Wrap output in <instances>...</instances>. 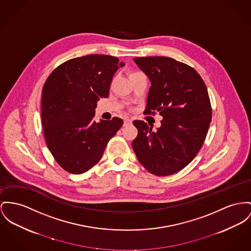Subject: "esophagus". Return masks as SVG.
<instances>
[{
	"instance_id": "esophagus-1",
	"label": "esophagus",
	"mask_w": 251,
	"mask_h": 251,
	"mask_svg": "<svg viewBox=\"0 0 251 251\" xmlns=\"http://www.w3.org/2000/svg\"><path fill=\"white\" fill-rule=\"evenodd\" d=\"M132 124V120H130V119H128V118H126L125 119V121H124V126H128V125H131Z\"/></svg>"
}]
</instances>
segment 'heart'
Masks as SVG:
<instances>
[{"mask_svg": "<svg viewBox=\"0 0 251 251\" xmlns=\"http://www.w3.org/2000/svg\"><path fill=\"white\" fill-rule=\"evenodd\" d=\"M136 73H139V72H133V73H131L130 75H133V74H136Z\"/></svg>", "mask_w": 251, "mask_h": 251, "instance_id": "obj_1", "label": "heart"}]
</instances>
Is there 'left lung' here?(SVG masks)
<instances>
[{"instance_id": "left-lung-1", "label": "left lung", "mask_w": 251, "mask_h": 251, "mask_svg": "<svg viewBox=\"0 0 251 251\" xmlns=\"http://www.w3.org/2000/svg\"><path fill=\"white\" fill-rule=\"evenodd\" d=\"M133 60L151 83L144 113L158 111L163 120L157 130L144 121H134L138 135L132 149L152 174L177 173L195 158L208 131L212 109L206 86L194 68L172 58Z\"/></svg>"}]
</instances>
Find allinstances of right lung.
<instances>
[{"label": "right lung", "instance_id": "1", "mask_svg": "<svg viewBox=\"0 0 251 251\" xmlns=\"http://www.w3.org/2000/svg\"><path fill=\"white\" fill-rule=\"evenodd\" d=\"M124 62L109 55H86L53 70L44 84L42 124L48 148L67 172L82 174L101 158L124 124L120 118L95 122V108L109 94L112 77Z\"/></svg>", "mask_w": 251, "mask_h": 251}]
</instances>
